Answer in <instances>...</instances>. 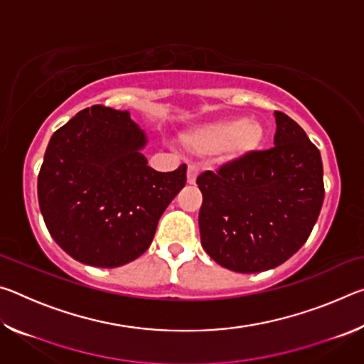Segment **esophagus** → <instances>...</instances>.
Here are the masks:
<instances>
[{"instance_id": "34e87169", "label": "esophagus", "mask_w": 364, "mask_h": 364, "mask_svg": "<svg viewBox=\"0 0 364 364\" xmlns=\"http://www.w3.org/2000/svg\"><path fill=\"white\" fill-rule=\"evenodd\" d=\"M197 175H199V167H197V165H189V167H188V173H186L188 184H194Z\"/></svg>"}]
</instances>
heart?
Returning a JSON list of instances; mask_svg holds the SVG:
<instances>
[{"instance_id": "obj_1", "label": "heart", "mask_w": 364, "mask_h": 364, "mask_svg": "<svg viewBox=\"0 0 364 364\" xmlns=\"http://www.w3.org/2000/svg\"><path fill=\"white\" fill-rule=\"evenodd\" d=\"M264 138L263 127L257 120L242 117L215 120L188 132L183 143L197 156L223 152L228 160L239 159L257 151Z\"/></svg>"}]
</instances>
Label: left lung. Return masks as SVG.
Segmentation results:
<instances>
[{
	"mask_svg": "<svg viewBox=\"0 0 364 364\" xmlns=\"http://www.w3.org/2000/svg\"><path fill=\"white\" fill-rule=\"evenodd\" d=\"M274 146L197 176L202 247L237 273L279 267L315 226L324 200L318 147L297 122L276 110Z\"/></svg>",
	"mask_w": 364,
	"mask_h": 364,
	"instance_id": "1",
	"label": "left lung"
}]
</instances>
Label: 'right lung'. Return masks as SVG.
Returning a JSON list of instances; mask_svg holds the SVG:
<instances>
[{"mask_svg":"<svg viewBox=\"0 0 364 364\" xmlns=\"http://www.w3.org/2000/svg\"><path fill=\"white\" fill-rule=\"evenodd\" d=\"M127 110L86 107L54 132L38 173L49 234L91 267L115 268L149 247L159 218L186 184V165L156 171Z\"/></svg>","mask_w":364,"mask_h":364,"instance_id":"right-lung-1","label":"right lung"}]
</instances>
